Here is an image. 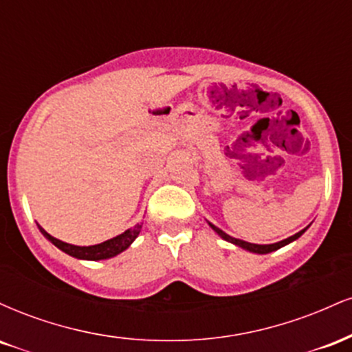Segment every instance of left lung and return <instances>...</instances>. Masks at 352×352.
Wrapping results in <instances>:
<instances>
[{
	"label": "left lung",
	"mask_w": 352,
	"mask_h": 352,
	"mask_svg": "<svg viewBox=\"0 0 352 352\" xmlns=\"http://www.w3.org/2000/svg\"><path fill=\"white\" fill-rule=\"evenodd\" d=\"M207 223L210 225V228H212L213 232H215L218 236H220V238H223L225 241H228V243H233V245L240 246V248H243V250H246V252H250V253H258V254H266V253L276 252V250L283 248V246H285V245H288V243H292V241L298 240V238H300V236L302 235V233H305L306 230L309 228V227L302 228L301 232L294 233L293 236L286 238V240H281V241H278V243H272V245H256V243H248V241L238 240V238H233V236H230L228 233H225L223 230H220V228H218V227H215V225H213V223H210V221H207Z\"/></svg>",
	"instance_id": "obj_1"
}]
</instances>
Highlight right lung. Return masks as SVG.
Segmentation results:
<instances>
[{
	"mask_svg": "<svg viewBox=\"0 0 352 352\" xmlns=\"http://www.w3.org/2000/svg\"><path fill=\"white\" fill-rule=\"evenodd\" d=\"M38 228H39V232H41L52 245L58 246L60 252L67 253L69 256L78 258V260L99 261V260H107V258L117 256L119 253L125 252L129 246L134 243L135 238L139 236L140 230H142V223L134 225L132 228L125 230L124 233L111 238V240H106V241H102V243L91 245V246H78V245L66 243V241H60V240H58V238L50 235V233H47L46 230L41 227V225H38Z\"/></svg>",
	"mask_w": 352,
	"mask_h": 352,
	"instance_id": "add662e5",
	"label": "right lung"
}]
</instances>
